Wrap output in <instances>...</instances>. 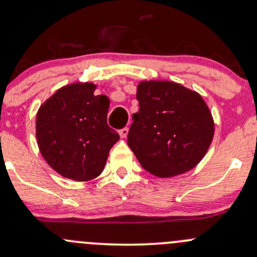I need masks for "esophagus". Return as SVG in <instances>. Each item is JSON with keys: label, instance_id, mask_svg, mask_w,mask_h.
<instances>
[{"label": "esophagus", "instance_id": "34e87169", "mask_svg": "<svg viewBox=\"0 0 257 257\" xmlns=\"http://www.w3.org/2000/svg\"><path fill=\"white\" fill-rule=\"evenodd\" d=\"M128 133H129L128 128H123L119 131V136H120V138H123V139H125V138L128 137Z\"/></svg>", "mask_w": 257, "mask_h": 257}]
</instances>
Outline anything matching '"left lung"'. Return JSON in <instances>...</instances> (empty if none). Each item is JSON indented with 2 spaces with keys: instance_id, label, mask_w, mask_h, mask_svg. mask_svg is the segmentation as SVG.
Returning a JSON list of instances; mask_svg holds the SVG:
<instances>
[{
  "instance_id": "obj_1",
  "label": "left lung",
  "mask_w": 257,
  "mask_h": 257,
  "mask_svg": "<svg viewBox=\"0 0 257 257\" xmlns=\"http://www.w3.org/2000/svg\"><path fill=\"white\" fill-rule=\"evenodd\" d=\"M139 112L133 114L128 145L140 165L158 177L192 170L209 149L214 121L199 93L171 81H142Z\"/></svg>"
}]
</instances>
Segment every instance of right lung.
Returning a JSON list of instances; mask_svg holds the SVG:
<instances>
[{
	"instance_id": "obj_1",
	"label": "right lung",
	"mask_w": 257,
	"mask_h": 257,
	"mask_svg": "<svg viewBox=\"0 0 257 257\" xmlns=\"http://www.w3.org/2000/svg\"><path fill=\"white\" fill-rule=\"evenodd\" d=\"M92 82L61 87L37 113V140L43 158L61 176L90 181L99 176L119 136L107 124L109 99L94 94Z\"/></svg>"
}]
</instances>
